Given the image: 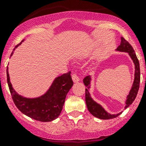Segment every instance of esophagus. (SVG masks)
Here are the masks:
<instances>
[{"label":"esophagus","mask_w":146,"mask_h":146,"mask_svg":"<svg viewBox=\"0 0 146 146\" xmlns=\"http://www.w3.org/2000/svg\"><path fill=\"white\" fill-rule=\"evenodd\" d=\"M72 79H73L74 82H78L80 80V78H79V77L78 76V75L76 73H73V75H72Z\"/></svg>","instance_id":"obj_1"}]
</instances>
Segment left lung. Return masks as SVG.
Instances as JSON below:
<instances>
[{
  "instance_id": "1",
  "label": "left lung",
  "mask_w": 146,
  "mask_h": 146,
  "mask_svg": "<svg viewBox=\"0 0 146 146\" xmlns=\"http://www.w3.org/2000/svg\"><path fill=\"white\" fill-rule=\"evenodd\" d=\"M117 51H121V52H127L129 53V56H131V59L133 60V63L135 65V78L134 81H133V85L131 89L130 92H129V95L127 96V99L126 101V106L125 108H127L128 107L131 105L133 103V102L135 100L136 98V95L138 94V89H139L140 86V65L139 61H138L137 56L135 54V51L133 50V47L123 37L121 38V44L120 45L117 47ZM90 80L91 78L90 76H86L85 78L83 79V82L85 84V102H86L87 107L88 110L94 117H97L101 119H114L115 117H118L119 114H110L107 113L105 110H104L101 105L95 102L92 99L90 96V94L89 92V88L90 85Z\"/></svg>"
}]
</instances>
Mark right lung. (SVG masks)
<instances>
[{
    "label": "right lung",
    "instance_id": "right-lung-1",
    "mask_svg": "<svg viewBox=\"0 0 146 146\" xmlns=\"http://www.w3.org/2000/svg\"><path fill=\"white\" fill-rule=\"evenodd\" d=\"M19 44L15 47L14 50ZM7 81L13 100L17 109L27 117L43 122L51 121L58 118L63 109L66 95L73 85L69 71L57 77L44 95L39 98H27L19 95L12 87L8 67Z\"/></svg>",
    "mask_w": 146,
    "mask_h": 146
}]
</instances>
